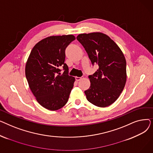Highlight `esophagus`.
I'll use <instances>...</instances> for the list:
<instances>
[{"mask_svg":"<svg viewBox=\"0 0 153 153\" xmlns=\"http://www.w3.org/2000/svg\"><path fill=\"white\" fill-rule=\"evenodd\" d=\"M82 79V77H76V81H79Z\"/></svg>","mask_w":153,"mask_h":153,"instance_id":"esophagus-1","label":"esophagus"}]
</instances>
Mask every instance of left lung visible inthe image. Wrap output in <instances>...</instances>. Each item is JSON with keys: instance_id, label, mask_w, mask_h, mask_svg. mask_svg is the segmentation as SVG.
I'll list each match as a JSON object with an SVG mask.
<instances>
[{"instance_id": "8db88e82", "label": "left lung", "mask_w": 153, "mask_h": 153, "mask_svg": "<svg viewBox=\"0 0 153 153\" xmlns=\"http://www.w3.org/2000/svg\"><path fill=\"white\" fill-rule=\"evenodd\" d=\"M77 39L83 46L92 65L99 69L89 76L91 86L85 91L87 100L99 107L115 102L126 81V62L118 46L108 36L99 32L80 34Z\"/></svg>"}]
</instances>
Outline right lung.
<instances>
[{"label":"right lung","mask_w":153,"mask_h":153,"mask_svg":"<svg viewBox=\"0 0 153 153\" xmlns=\"http://www.w3.org/2000/svg\"><path fill=\"white\" fill-rule=\"evenodd\" d=\"M76 39L72 35L47 37L32 49L25 66V76L38 102L50 110H57L68 102L75 78L69 76L65 50ZM64 72L61 75L59 67Z\"/></svg>","instance_id":"right-lung-1"}]
</instances>
